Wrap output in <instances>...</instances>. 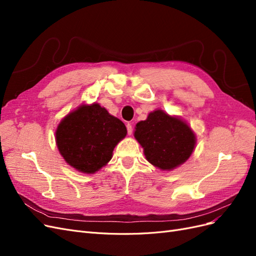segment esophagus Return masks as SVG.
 <instances>
[{
  "mask_svg": "<svg viewBox=\"0 0 256 256\" xmlns=\"http://www.w3.org/2000/svg\"><path fill=\"white\" fill-rule=\"evenodd\" d=\"M127 131H128V134L129 136H131L132 134V131H134V128H132V125H131V124H127Z\"/></svg>",
  "mask_w": 256,
  "mask_h": 256,
  "instance_id": "esophagus-1",
  "label": "esophagus"
}]
</instances>
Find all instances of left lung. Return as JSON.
<instances>
[{
  "label": "left lung",
  "mask_w": 256,
  "mask_h": 256,
  "mask_svg": "<svg viewBox=\"0 0 256 256\" xmlns=\"http://www.w3.org/2000/svg\"><path fill=\"white\" fill-rule=\"evenodd\" d=\"M136 140L144 150L146 160L162 171H171L189 159L196 138L186 122L162 110L150 112L138 122Z\"/></svg>",
  "instance_id": "left-lung-1"
}]
</instances>
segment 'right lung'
Returning a JSON list of instances; mask_svg holds the SVG:
<instances>
[{
  "label": "right lung",
  "mask_w": 256,
  "mask_h": 256,
  "mask_svg": "<svg viewBox=\"0 0 256 256\" xmlns=\"http://www.w3.org/2000/svg\"><path fill=\"white\" fill-rule=\"evenodd\" d=\"M126 134L125 124L95 102L67 114L58 124L56 141L69 166L94 174L112 159L114 147Z\"/></svg>",
  "instance_id": "obj_1"
}]
</instances>
